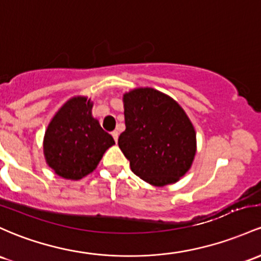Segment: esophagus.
<instances>
[{
	"label": "esophagus",
	"instance_id": "34e87169",
	"mask_svg": "<svg viewBox=\"0 0 261 261\" xmlns=\"http://www.w3.org/2000/svg\"><path fill=\"white\" fill-rule=\"evenodd\" d=\"M111 135H113L114 140H115V142H117V139H119V133H117V131L115 130V131H113V133H111Z\"/></svg>",
	"mask_w": 261,
	"mask_h": 261
}]
</instances>
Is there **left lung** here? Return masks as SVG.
Segmentation results:
<instances>
[{"instance_id":"8db88e82","label":"left lung","mask_w":261,"mask_h":261,"mask_svg":"<svg viewBox=\"0 0 261 261\" xmlns=\"http://www.w3.org/2000/svg\"><path fill=\"white\" fill-rule=\"evenodd\" d=\"M126 128L119 147L131 171L156 187L178 182L197 152L196 130L176 100L153 88H136L122 96Z\"/></svg>"}]
</instances>
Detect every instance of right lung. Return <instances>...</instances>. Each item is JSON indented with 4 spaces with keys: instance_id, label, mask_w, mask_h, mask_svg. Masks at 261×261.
<instances>
[{
    "instance_id": "right-lung-1",
    "label": "right lung",
    "mask_w": 261,
    "mask_h": 261,
    "mask_svg": "<svg viewBox=\"0 0 261 261\" xmlns=\"http://www.w3.org/2000/svg\"><path fill=\"white\" fill-rule=\"evenodd\" d=\"M88 96H73L54 114L43 139V153L54 173L78 181L98 167L102 154L115 145L91 114Z\"/></svg>"
}]
</instances>
